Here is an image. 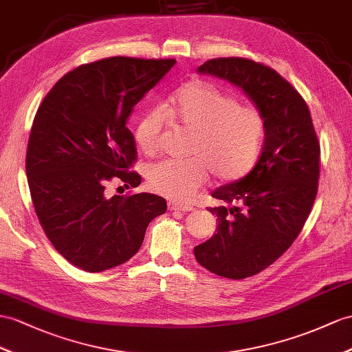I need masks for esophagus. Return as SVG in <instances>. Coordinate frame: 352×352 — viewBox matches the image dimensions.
Segmentation results:
<instances>
[{
	"mask_svg": "<svg viewBox=\"0 0 352 352\" xmlns=\"http://www.w3.org/2000/svg\"><path fill=\"white\" fill-rule=\"evenodd\" d=\"M168 209L170 210H177V212H191V210H194L192 206L179 204V203H170L168 204Z\"/></svg>",
	"mask_w": 352,
	"mask_h": 352,
	"instance_id": "esophagus-1",
	"label": "esophagus"
}]
</instances>
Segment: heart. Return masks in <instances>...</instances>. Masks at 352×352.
I'll use <instances>...</instances> for the list:
<instances>
[{"mask_svg": "<svg viewBox=\"0 0 352 352\" xmlns=\"http://www.w3.org/2000/svg\"><path fill=\"white\" fill-rule=\"evenodd\" d=\"M170 121L194 134V139L192 160L157 162L148 171L151 190L168 200H190L208 181L209 171L221 182L239 181L258 160L265 131L263 113L209 82L191 80L166 109L144 111L135 128V139L144 152L161 149Z\"/></svg>", "mask_w": 352, "mask_h": 352, "instance_id": "1", "label": "heart"}]
</instances>
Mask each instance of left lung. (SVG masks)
<instances>
[{
	"mask_svg": "<svg viewBox=\"0 0 352 352\" xmlns=\"http://www.w3.org/2000/svg\"><path fill=\"white\" fill-rule=\"evenodd\" d=\"M241 88L265 122L254 168L217 188L208 208L217 233L194 248L204 269L228 279L256 275L293 245L318 191L320 142L303 97L273 68L246 58H215L197 70Z\"/></svg>",
	"mask_w": 352,
	"mask_h": 352,
	"instance_id": "left-lung-1",
	"label": "left lung"
}]
</instances>
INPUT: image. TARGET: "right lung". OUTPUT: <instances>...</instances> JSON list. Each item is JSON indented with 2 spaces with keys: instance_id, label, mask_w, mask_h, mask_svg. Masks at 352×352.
I'll list each match as a JSON object with an SVG mask.
<instances>
[{
  "instance_id": "obj_1",
  "label": "right lung",
  "mask_w": 352,
  "mask_h": 352,
  "mask_svg": "<svg viewBox=\"0 0 352 352\" xmlns=\"http://www.w3.org/2000/svg\"><path fill=\"white\" fill-rule=\"evenodd\" d=\"M176 59L111 56L59 79L34 118L27 176L34 209L55 250L91 273L124 264L140 250L149 222L167 210L155 194L104 195L113 177L130 188L137 149L126 128L133 107Z\"/></svg>"
}]
</instances>
